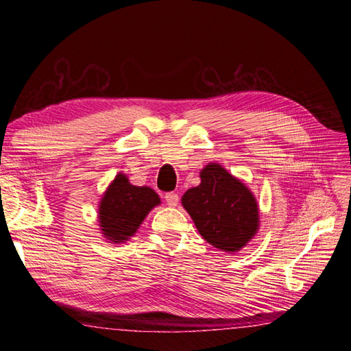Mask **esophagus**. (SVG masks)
Instances as JSON below:
<instances>
[{"label":"esophagus","instance_id":"34e87169","mask_svg":"<svg viewBox=\"0 0 351 351\" xmlns=\"http://www.w3.org/2000/svg\"><path fill=\"white\" fill-rule=\"evenodd\" d=\"M165 200H167V204L169 206H177V204H178V195L174 193V192H168L165 195Z\"/></svg>","mask_w":351,"mask_h":351}]
</instances>
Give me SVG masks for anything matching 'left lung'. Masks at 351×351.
Segmentation results:
<instances>
[{"instance_id": "left-lung-1", "label": "left lung", "mask_w": 351, "mask_h": 351, "mask_svg": "<svg viewBox=\"0 0 351 351\" xmlns=\"http://www.w3.org/2000/svg\"><path fill=\"white\" fill-rule=\"evenodd\" d=\"M200 184L189 189L182 204L197 231L212 246L237 252L258 230V205L250 190L218 164L206 165Z\"/></svg>"}]
</instances>
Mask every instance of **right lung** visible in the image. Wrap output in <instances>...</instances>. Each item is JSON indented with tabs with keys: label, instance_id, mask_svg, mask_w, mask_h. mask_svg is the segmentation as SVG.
<instances>
[{
	"label": "right lung",
	"instance_id": "1",
	"mask_svg": "<svg viewBox=\"0 0 351 351\" xmlns=\"http://www.w3.org/2000/svg\"><path fill=\"white\" fill-rule=\"evenodd\" d=\"M159 202L152 189L133 186L124 174H119L105 192L99 206L102 234L112 243L125 241Z\"/></svg>",
	"mask_w": 351,
	"mask_h": 351
}]
</instances>
